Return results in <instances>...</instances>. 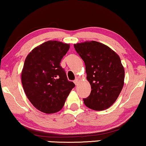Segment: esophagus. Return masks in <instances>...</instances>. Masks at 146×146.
<instances>
[{
    "mask_svg": "<svg viewBox=\"0 0 146 146\" xmlns=\"http://www.w3.org/2000/svg\"><path fill=\"white\" fill-rule=\"evenodd\" d=\"M78 80H78V78H76V79H75V80H74V84H78Z\"/></svg>",
    "mask_w": 146,
    "mask_h": 146,
    "instance_id": "34e87169",
    "label": "esophagus"
}]
</instances>
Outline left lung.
<instances>
[{"instance_id":"8db88e82","label":"left lung","mask_w":146,"mask_h":146,"mask_svg":"<svg viewBox=\"0 0 146 146\" xmlns=\"http://www.w3.org/2000/svg\"><path fill=\"white\" fill-rule=\"evenodd\" d=\"M85 64L91 91L83 99L86 106L104 110L114 103L124 85L125 70L119 56L110 48L96 41L74 44Z\"/></svg>"}]
</instances>
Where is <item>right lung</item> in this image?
<instances>
[{"mask_svg": "<svg viewBox=\"0 0 146 146\" xmlns=\"http://www.w3.org/2000/svg\"><path fill=\"white\" fill-rule=\"evenodd\" d=\"M69 44L48 40L34 48L25 60L21 82L27 98L36 108L46 114L57 112L75 87L60 66Z\"/></svg>", "mask_w": 146, "mask_h": 146, "instance_id": "add662e5", "label": "right lung"}]
</instances>
